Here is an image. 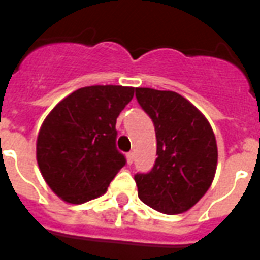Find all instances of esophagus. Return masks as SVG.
Wrapping results in <instances>:
<instances>
[{
	"label": "esophagus",
	"mask_w": 260,
	"mask_h": 260,
	"mask_svg": "<svg viewBox=\"0 0 260 260\" xmlns=\"http://www.w3.org/2000/svg\"><path fill=\"white\" fill-rule=\"evenodd\" d=\"M126 163L129 164V166L134 163V153H132V152L126 154Z\"/></svg>",
	"instance_id": "obj_1"
}]
</instances>
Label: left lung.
Returning a JSON list of instances; mask_svg holds the SVG:
<instances>
[{
  "label": "left lung",
  "instance_id": "1",
  "mask_svg": "<svg viewBox=\"0 0 260 260\" xmlns=\"http://www.w3.org/2000/svg\"><path fill=\"white\" fill-rule=\"evenodd\" d=\"M135 96L152 118L157 158L150 173L136 174L138 196L166 214L195 206L210 188L217 169L216 136L206 117L171 90L136 87Z\"/></svg>",
  "mask_w": 260,
  "mask_h": 260
}]
</instances>
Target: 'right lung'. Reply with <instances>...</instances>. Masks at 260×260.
Instances as JSON below:
<instances>
[{
  "label": "right lung",
  "mask_w": 260,
  "mask_h": 260,
  "mask_svg": "<svg viewBox=\"0 0 260 260\" xmlns=\"http://www.w3.org/2000/svg\"><path fill=\"white\" fill-rule=\"evenodd\" d=\"M134 91L129 86L80 87L46 117L37 136V164L62 201L80 205L102 196L125 166L115 146V124Z\"/></svg>",
  "instance_id": "add662e5"
}]
</instances>
